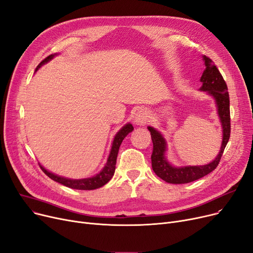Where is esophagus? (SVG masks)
Instances as JSON below:
<instances>
[{
    "label": "esophagus",
    "mask_w": 253,
    "mask_h": 253,
    "mask_svg": "<svg viewBox=\"0 0 253 253\" xmlns=\"http://www.w3.org/2000/svg\"><path fill=\"white\" fill-rule=\"evenodd\" d=\"M148 112L146 110H139L137 113H136V116H135V123L137 125H144L145 124L147 120H148Z\"/></svg>",
    "instance_id": "obj_1"
}]
</instances>
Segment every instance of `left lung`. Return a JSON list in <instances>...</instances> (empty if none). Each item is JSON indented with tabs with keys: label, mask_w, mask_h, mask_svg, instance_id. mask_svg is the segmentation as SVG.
I'll return each instance as SVG.
<instances>
[{
	"label": "left lung",
	"mask_w": 253,
	"mask_h": 253,
	"mask_svg": "<svg viewBox=\"0 0 253 253\" xmlns=\"http://www.w3.org/2000/svg\"><path fill=\"white\" fill-rule=\"evenodd\" d=\"M205 62V71L201 77V82L203 83L201 90L208 91L214 98L216 105H217V111L222 126V144L220 151L216 159L208 165L205 166H189L176 168L171 166L165 158V152L167 149V144L161 133L155 128L148 126L150 131L153 149L151 154V165L154 173L162 178L164 181L173 184H183L192 181L208 175L218 166L221 156L223 154L224 148L231 136V115H230V97L226 83L220 74L219 70L216 68L212 59L208 56H203Z\"/></svg>",
	"instance_id": "obj_1"
}]
</instances>
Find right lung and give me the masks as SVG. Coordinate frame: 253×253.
Returning a JSON list of instances; mask_svg holds the SVG:
<instances>
[{
	"label": "right lung",
	"mask_w": 253,
	"mask_h": 253,
	"mask_svg": "<svg viewBox=\"0 0 253 253\" xmlns=\"http://www.w3.org/2000/svg\"><path fill=\"white\" fill-rule=\"evenodd\" d=\"M54 55H49L47 56L46 58H44L43 61L38 65L37 71L42 65H44L45 63L49 62L50 59L53 57ZM134 129L133 126L130 124L126 125L122 129H120L118 133L116 134L113 143H112V148L109 154V158H108V161L106 163V166L104 167V169L95 176L91 177V178H85V179H68L65 177H61L54 175L50 172H48L46 169L40 165V168L42 169V171L54 181L61 183L67 187L70 188H74V189H83V190H91V189H95L102 187L103 185H105L109 180L112 178V176L114 175V171H115V165H116V159H117V154H118V150L120 145H122L123 140L126 137V135L128 133H130L131 130Z\"/></svg>",
	"instance_id": "right-lung-1"
}]
</instances>
